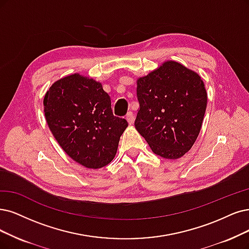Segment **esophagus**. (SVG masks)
Masks as SVG:
<instances>
[{"mask_svg": "<svg viewBox=\"0 0 249 249\" xmlns=\"http://www.w3.org/2000/svg\"><path fill=\"white\" fill-rule=\"evenodd\" d=\"M126 120L129 124H132L134 122V115L132 112H128L126 115Z\"/></svg>", "mask_w": 249, "mask_h": 249, "instance_id": "esophagus-1", "label": "esophagus"}]
</instances>
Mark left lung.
I'll return each instance as SVG.
<instances>
[{
  "label": "left lung",
  "instance_id": "1",
  "mask_svg": "<svg viewBox=\"0 0 249 249\" xmlns=\"http://www.w3.org/2000/svg\"><path fill=\"white\" fill-rule=\"evenodd\" d=\"M136 84V130L156 155L170 160L182 157L195 143L206 110L207 92L201 77L167 60Z\"/></svg>",
  "mask_w": 249,
  "mask_h": 249
}]
</instances>
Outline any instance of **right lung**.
<instances>
[{
	"mask_svg": "<svg viewBox=\"0 0 249 249\" xmlns=\"http://www.w3.org/2000/svg\"><path fill=\"white\" fill-rule=\"evenodd\" d=\"M43 105L53 136L73 161L98 169L114 159L128 123L114 116L100 82L77 72L69 75L53 83Z\"/></svg>",
	"mask_w": 249,
	"mask_h": 249,
	"instance_id": "add662e5",
	"label": "right lung"
}]
</instances>
